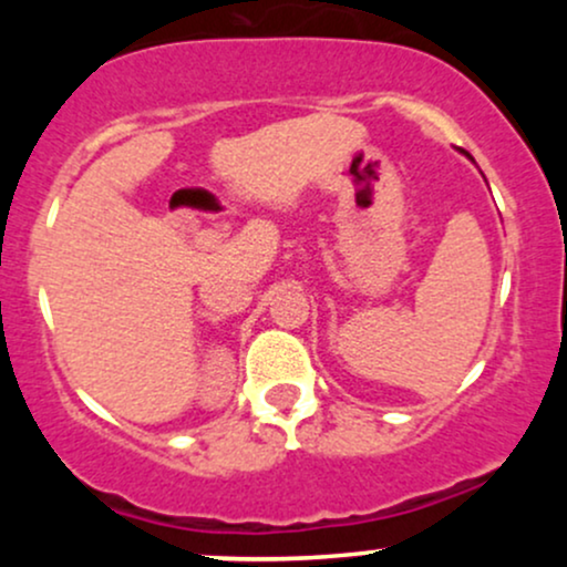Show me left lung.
<instances>
[{"label": "left lung", "instance_id": "1", "mask_svg": "<svg viewBox=\"0 0 567 567\" xmlns=\"http://www.w3.org/2000/svg\"><path fill=\"white\" fill-rule=\"evenodd\" d=\"M464 154H466V152H464ZM466 157H470V159H472V154H466Z\"/></svg>", "mask_w": 567, "mask_h": 567}]
</instances>
